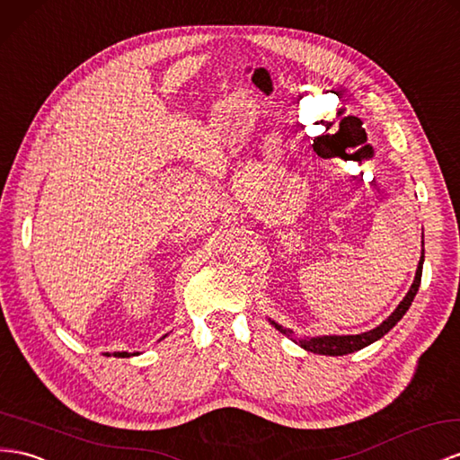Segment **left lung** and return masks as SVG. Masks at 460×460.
I'll return each mask as SVG.
<instances>
[{"instance_id": "1", "label": "left lung", "mask_w": 460, "mask_h": 460, "mask_svg": "<svg viewBox=\"0 0 460 460\" xmlns=\"http://www.w3.org/2000/svg\"><path fill=\"white\" fill-rule=\"evenodd\" d=\"M421 267H424V232H421V257L420 263L416 269V277L411 290L406 292V296L402 297V302L394 307V312L385 319L381 325H377L376 329L359 332V334H323V337H307V339H294V332L290 329H284L282 325H279L277 321H270V325H275V329H279L282 334H287L296 344H300L304 350L314 352V354H323V356H344V354H352L356 350H362L366 346H369L371 342L379 341L381 337H385L396 323L402 319V315L408 312V307L412 305L414 296L420 288L421 282Z\"/></svg>"}]
</instances>
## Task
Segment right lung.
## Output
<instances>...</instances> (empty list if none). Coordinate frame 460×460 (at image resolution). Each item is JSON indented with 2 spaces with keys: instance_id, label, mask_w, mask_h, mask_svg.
Here are the masks:
<instances>
[{
  "instance_id": "add662e5",
  "label": "right lung",
  "mask_w": 460,
  "mask_h": 460,
  "mask_svg": "<svg viewBox=\"0 0 460 460\" xmlns=\"http://www.w3.org/2000/svg\"><path fill=\"white\" fill-rule=\"evenodd\" d=\"M164 337H166V334H164ZM135 354H139V352H133V354L131 352H114V356H118V358H129V356H135ZM106 356H110V354L106 352Z\"/></svg>"
}]
</instances>
